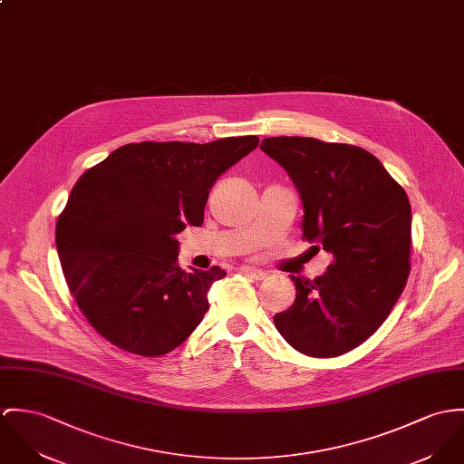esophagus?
Here are the masks:
<instances>
[{"instance_id": "34e87169", "label": "esophagus", "mask_w": 464, "mask_h": 464, "mask_svg": "<svg viewBox=\"0 0 464 464\" xmlns=\"http://www.w3.org/2000/svg\"><path fill=\"white\" fill-rule=\"evenodd\" d=\"M241 273L252 276L255 280H264V278L267 276L266 271H262V269H258V267H252V266H241Z\"/></svg>"}]
</instances>
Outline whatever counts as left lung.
<instances>
[{
  "label": "left lung",
  "mask_w": 464,
  "mask_h": 464,
  "mask_svg": "<svg viewBox=\"0 0 464 464\" xmlns=\"http://www.w3.org/2000/svg\"><path fill=\"white\" fill-rule=\"evenodd\" d=\"M260 149L295 182L303 237L334 255L323 276L291 275L295 301L275 315V326L306 356H340L380 328L406 285L408 195L378 158L354 145L276 136Z\"/></svg>",
  "instance_id": "obj_1"
}]
</instances>
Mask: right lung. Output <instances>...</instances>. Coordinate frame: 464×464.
I'll list each match as a JSON object with an SVG mask.
<instances>
[{
    "label": "right lung",
    "mask_w": 464,
    "mask_h": 464,
    "mask_svg": "<svg viewBox=\"0 0 464 464\" xmlns=\"http://www.w3.org/2000/svg\"><path fill=\"white\" fill-rule=\"evenodd\" d=\"M256 145V136L129 143L80 177L56 223V248L71 293L102 337L163 356L202 323L212 282L227 273L182 271L177 234L204 223L216 179Z\"/></svg>",
    "instance_id": "right-lung-1"
}]
</instances>
